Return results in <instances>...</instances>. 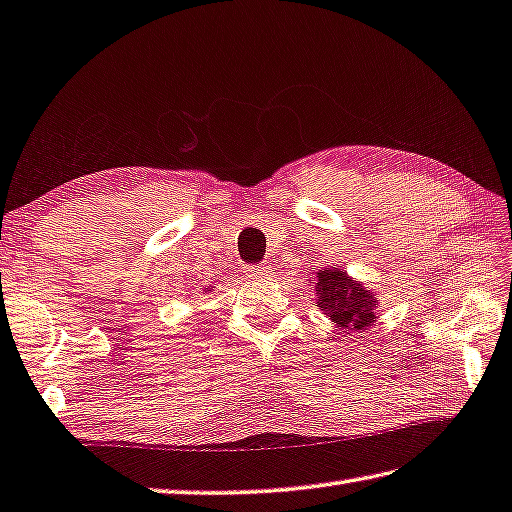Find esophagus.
<instances>
[{
  "label": "esophagus",
  "mask_w": 512,
  "mask_h": 512,
  "mask_svg": "<svg viewBox=\"0 0 512 512\" xmlns=\"http://www.w3.org/2000/svg\"><path fill=\"white\" fill-rule=\"evenodd\" d=\"M245 272H247V277H249V279H267V277H272V267L267 265V263L249 265Z\"/></svg>",
  "instance_id": "esophagus-1"
}]
</instances>
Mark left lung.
I'll return each instance as SVG.
<instances>
[{"instance_id":"obj_1","label":"left lung","mask_w":512,"mask_h":512,"mask_svg":"<svg viewBox=\"0 0 512 512\" xmlns=\"http://www.w3.org/2000/svg\"><path fill=\"white\" fill-rule=\"evenodd\" d=\"M318 304L338 327L364 329L373 322V295L355 286L343 272H318Z\"/></svg>"}]
</instances>
